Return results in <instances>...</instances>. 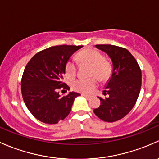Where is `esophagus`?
I'll return each instance as SVG.
<instances>
[{"mask_svg": "<svg viewBox=\"0 0 159 159\" xmlns=\"http://www.w3.org/2000/svg\"><path fill=\"white\" fill-rule=\"evenodd\" d=\"M82 96H84V97H86V99H89V98H90V96H87V95L82 94Z\"/></svg>", "mask_w": 159, "mask_h": 159, "instance_id": "esophagus-1", "label": "esophagus"}]
</instances>
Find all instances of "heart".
<instances>
[{
  "label": "heart",
  "mask_w": 159,
  "mask_h": 159,
  "mask_svg": "<svg viewBox=\"0 0 159 159\" xmlns=\"http://www.w3.org/2000/svg\"><path fill=\"white\" fill-rule=\"evenodd\" d=\"M80 65L90 66L89 80H76L72 83L73 90L79 93L89 94L97 86V80L106 82L109 79L112 73V66L109 61L105 59L100 51L93 48H86L81 50L76 55ZM65 75L68 80H73L77 73V65L73 60H68L65 65ZM94 77H96L94 78Z\"/></svg>",
  "instance_id": "obj_1"
}]
</instances>
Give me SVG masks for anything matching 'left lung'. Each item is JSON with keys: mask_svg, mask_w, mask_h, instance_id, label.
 Segmentation results:
<instances>
[{"mask_svg": "<svg viewBox=\"0 0 159 159\" xmlns=\"http://www.w3.org/2000/svg\"><path fill=\"white\" fill-rule=\"evenodd\" d=\"M106 52L112 61V77L103 94L100 106L93 110L102 121L113 122L125 117L135 106L142 86V72L135 57L123 47L110 44L96 45Z\"/></svg>", "mask_w": 159, "mask_h": 159, "instance_id": "8db88e82", "label": "left lung"}]
</instances>
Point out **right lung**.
<instances>
[{
	"mask_svg": "<svg viewBox=\"0 0 159 159\" xmlns=\"http://www.w3.org/2000/svg\"><path fill=\"white\" fill-rule=\"evenodd\" d=\"M83 46L60 45L36 53L24 69L21 79V93L24 103L40 122L57 124L70 114L79 93L70 92L60 96L70 87L63 82L65 65Z\"/></svg>",
	"mask_w": 159,
	"mask_h": 159,
	"instance_id": "add662e5",
	"label": "right lung"
}]
</instances>
